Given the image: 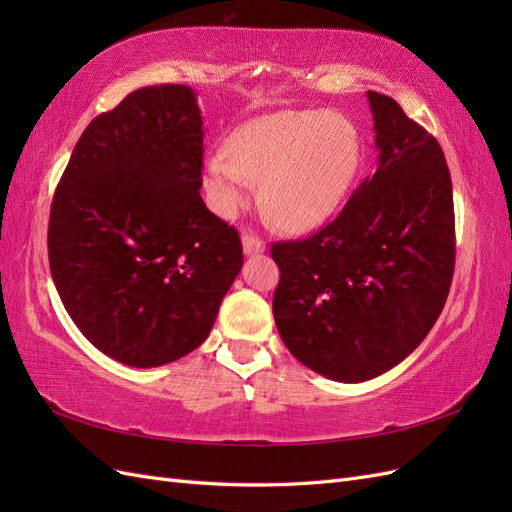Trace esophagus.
Listing matches in <instances>:
<instances>
[{
	"label": "esophagus",
	"mask_w": 512,
	"mask_h": 512,
	"mask_svg": "<svg viewBox=\"0 0 512 512\" xmlns=\"http://www.w3.org/2000/svg\"><path fill=\"white\" fill-rule=\"evenodd\" d=\"M243 252H245L247 256L265 252V241L258 239L256 235H252V232H247V235H243Z\"/></svg>",
	"instance_id": "34e87169"
}]
</instances>
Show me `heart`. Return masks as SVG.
<instances>
[{"instance_id":"1","label":"heart","mask_w":512,"mask_h":512,"mask_svg":"<svg viewBox=\"0 0 512 512\" xmlns=\"http://www.w3.org/2000/svg\"><path fill=\"white\" fill-rule=\"evenodd\" d=\"M354 123L327 111H282L258 117L209 153L205 181L213 205L235 215L254 196L256 181L277 224L307 230L327 222L342 203L359 164Z\"/></svg>"}]
</instances>
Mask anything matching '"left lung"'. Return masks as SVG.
Here are the masks:
<instances>
[{"label":"left lung","instance_id":"left-lung-1","mask_svg":"<svg viewBox=\"0 0 512 512\" xmlns=\"http://www.w3.org/2000/svg\"><path fill=\"white\" fill-rule=\"evenodd\" d=\"M378 168L312 237L277 241L273 316L305 367L337 382L389 371L436 324L455 271L453 183L442 147L367 91Z\"/></svg>","mask_w":512,"mask_h":512}]
</instances>
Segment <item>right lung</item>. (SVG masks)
<instances>
[{"label":"right lung","instance_id":"obj_1","mask_svg":"<svg viewBox=\"0 0 512 512\" xmlns=\"http://www.w3.org/2000/svg\"><path fill=\"white\" fill-rule=\"evenodd\" d=\"M203 117L185 85L132 91L76 143L49 218L55 288L79 331L130 367L196 350L243 265L203 188Z\"/></svg>","mask_w":512,"mask_h":512}]
</instances>
